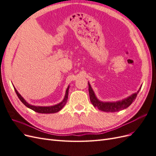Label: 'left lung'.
Listing matches in <instances>:
<instances>
[{
	"mask_svg": "<svg viewBox=\"0 0 156 156\" xmlns=\"http://www.w3.org/2000/svg\"><path fill=\"white\" fill-rule=\"evenodd\" d=\"M139 90L136 93L132 94L131 96L120 101L102 102L98 100L97 98L95 96V94H94L93 90L91 88V86L90 85V84L88 83V91H89V95H90V101L92 103V105L95 107H97L98 109H100L102 111H105V112L119 111L124 109V108H126L127 107H128L131 104L132 102H133L136 99V96H137V94L139 93Z\"/></svg>",
	"mask_w": 156,
	"mask_h": 156,
	"instance_id": "1",
	"label": "left lung"
}]
</instances>
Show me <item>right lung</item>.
Instances as JSON below:
<instances>
[{
	"instance_id": "obj_1",
	"label": "right lung",
	"mask_w": 156,
	"mask_h": 156,
	"mask_svg": "<svg viewBox=\"0 0 156 156\" xmlns=\"http://www.w3.org/2000/svg\"><path fill=\"white\" fill-rule=\"evenodd\" d=\"M14 88V90H15L16 93L17 94V96H18L19 99L21 100V101L24 104L26 107H27L28 108H30V109L33 110L35 112H37L38 113H55V112H57L59 111H60L62 108H63V107L66 105V101L68 100V90H69V87H68L66 91V95L64 97V99L63 100V101L62 102H60V103L57 105H55L53 106H51V107H40V106H34V105H31L30 104H29L20 95L19 92H17V90H16V88L15 87Z\"/></svg>"
}]
</instances>
